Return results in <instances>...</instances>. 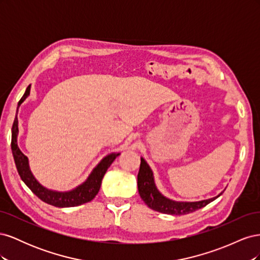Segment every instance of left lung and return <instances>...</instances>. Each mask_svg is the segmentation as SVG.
I'll return each instance as SVG.
<instances>
[{"instance_id": "8db88e82", "label": "left lung", "mask_w": 260, "mask_h": 260, "mask_svg": "<svg viewBox=\"0 0 260 260\" xmlns=\"http://www.w3.org/2000/svg\"><path fill=\"white\" fill-rule=\"evenodd\" d=\"M138 188L141 199L144 201V203L149 208L159 211L161 214L176 216L190 214V212L205 207L209 203L215 201L222 194L221 192L215 196V198L198 202H182L170 200L164 194H161L158 188H157L153 171L143 157H141V165L138 174Z\"/></svg>"}]
</instances>
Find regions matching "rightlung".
I'll list each match as a JSON object with an SVG mask.
<instances>
[{
  "label": "right lung",
  "mask_w": 260,
  "mask_h": 260,
  "mask_svg": "<svg viewBox=\"0 0 260 260\" xmlns=\"http://www.w3.org/2000/svg\"><path fill=\"white\" fill-rule=\"evenodd\" d=\"M30 88L31 84L28 85L25 94H23L22 98L18 102V107L21 105L22 102L29 96ZM18 132V119L16 117L15 118L12 128V152L18 174L21 180L25 182V184L38 196L39 199L55 207H75L92 201L100 191L102 180H103V177L106 174L107 169L116 159V157L120 155V153H111L106 155L104 158L96 165L95 168L91 171V174L86 178L84 182L81 183L80 185L76 186L73 190L65 192L55 191L42 185L36 179L32 172H31L28 157L20 151L17 143Z\"/></svg>",
  "instance_id": "obj_1"
}]
</instances>
